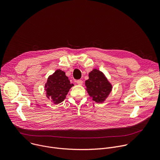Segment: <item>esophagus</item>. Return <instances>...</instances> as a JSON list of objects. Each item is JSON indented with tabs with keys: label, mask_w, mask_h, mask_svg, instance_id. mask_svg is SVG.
<instances>
[{
	"label": "esophagus",
	"mask_w": 160,
	"mask_h": 160,
	"mask_svg": "<svg viewBox=\"0 0 160 160\" xmlns=\"http://www.w3.org/2000/svg\"><path fill=\"white\" fill-rule=\"evenodd\" d=\"M77 83L78 85H82L83 84V81L81 80H78L77 81Z\"/></svg>",
	"instance_id": "esophagus-1"
}]
</instances>
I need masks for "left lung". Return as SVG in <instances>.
<instances>
[{
    "label": "left lung",
    "mask_w": 160,
    "mask_h": 160,
    "mask_svg": "<svg viewBox=\"0 0 160 160\" xmlns=\"http://www.w3.org/2000/svg\"><path fill=\"white\" fill-rule=\"evenodd\" d=\"M86 90L90 97L97 103H102L112 91V85L105 75L99 70L94 69L88 73L85 81Z\"/></svg>",
    "instance_id": "8db88e82"
}]
</instances>
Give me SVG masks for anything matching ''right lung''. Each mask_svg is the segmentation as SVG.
Masks as SVG:
<instances>
[{
	"mask_svg": "<svg viewBox=\"0 0 160 160\" xmlns=\"http://www.w3.org/2000/svg\"><path fill=\"white\" fill-rule=\"evenodd\" d=\"M74 85L70 83L65 72L58 69L49 76L47 82L45 84L46 97L48 99H51L54 104H58L65 99L70 89Z\"/></svg>",
	"mask_w": 160,
	"mask_h": 160,
	"instance_id": "1",
	"label": "right lung"
}]
</instances>
